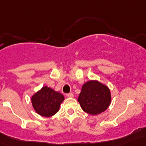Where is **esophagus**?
<instances>
[{"mask_svg": "<svg viewBox=\"0 0 146 146\" xmlns=\"http://www.w3.org/2000/svg\"><path fill=\"white\" fill-rule=\"evenodd\" d=\"M66 96L68 98H73V94H72V93H69V94H66Z\"/></svg>", "mask_w": 146, "mask_h": 146, "instance_id": "34e87169", "label": "esophagus"}]
</instances>
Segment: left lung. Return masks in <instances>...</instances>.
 <instances>
[{"mask_svg":"<svg viewBox=\"0 0 146 146\" xmlns=\"http://www.w3.org/2000/svg\"><path fill=\"white\" fill-rule=\"evenodd\" d=\"M78 101L86 113L91 115L101 113L111 103L110 89L98 80L88 81L83 84Z\"/></svg>","mask_w":146,"mask_h":146,"instance_id":"left-lung-1","label":"left lung"}]
</instances>
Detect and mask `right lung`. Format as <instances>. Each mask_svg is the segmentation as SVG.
<instances>
[{
	"label": "right lung",
	"mask_w": 146,
	"mask_h": 146,
	"mask_svg": "<svg viewBox=\"0 0 146 146\" xmlns=\"http://www.w3.org/2000/svg\"><path fill=\"white\" fill-rule=\"evenodd\" d=\"M64 100L62 94L45 86L31 98L34 110L38 114L44 117H50L60 110L61 103Z\"/></svg>",
	"instance_id": "obj_1"
}]
</instances>
